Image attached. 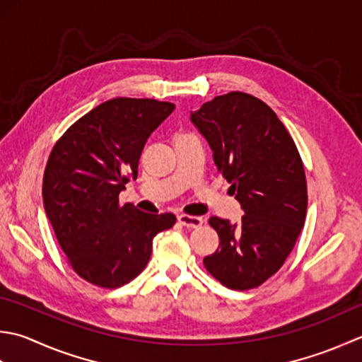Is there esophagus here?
I'll return each instance as SVG.
<instances>
[{"label": "esophagus", "mask_w": 362, "mask_h": 362, "mask_svg": "<svg viewBox=\"0 0 362 362\" xmlns=\"http://www.w3.org/2000/svg\"><path fill=\"white\" fill-rule=\"evenodd\" d=\"M178 222L187 228H200L203 225V218L195 217V216H187V214H181L178 217Z\"/></svg>", "instance_id": "esophagus-1"}]
</instances>
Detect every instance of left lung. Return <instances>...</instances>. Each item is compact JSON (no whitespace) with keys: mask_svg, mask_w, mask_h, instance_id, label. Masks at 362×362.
<instances>
[{"mask_svg":"<svg viewBox=\"0 0 362 362\" xmlns=\"http://www.w3.org/2000/svg\"><path fill=\"white\" fill-rule=\"evenodd\" d=\"M218 172L243 209L242 222L211 217L218 234L206 270L234 291L261 286L291 255L308 208L303 162L293 139L264 101L243 92L220 95L190 114Z\"/></svg>","mask_w":362,"mask_h":362,"instance_id":"left-lung-1","label":"left lung"}]
</instances>
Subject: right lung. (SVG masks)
I'll return each mask as SVG.
<instances>
[{
    "label": "right lung",
    "instance_id": "right-lung-1",
    "mask_svg": "<svg viewBox=\"0 0 362 362\" xmlns=\"http://www.w3.org/2000/svg\"><path fill=\"white\" fill-rule=\"evenodd\" d=\"M175 105L151 98L101 103L64 132L43 173V206L59 245L76 274L115 289L150 261L153 238L170 230V212L146 214L120 206L119 194L137 178L146 139Z\"/></svg>",
    "mask_w": 362,
    "mask_h": 362
}]
</instances>
